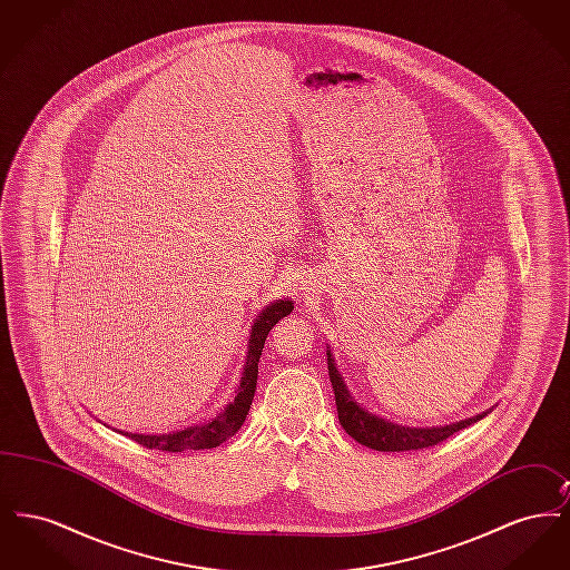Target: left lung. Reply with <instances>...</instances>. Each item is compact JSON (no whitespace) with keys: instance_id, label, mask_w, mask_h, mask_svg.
<instances>
[{"instance_id":"obj_1","label":"left lung","mask_w":570,"mask_h":570,"mask_svg":"<svg viewBox=\"0 0 570 570\" xmlns=\"http://www.w3.org/2000/svg\"><path fill=\"white\" fill-rule=\"evenodd\" d=\"M326 365H328V379L335 391V406H337V416L342 428L346 430V434L353 435L358 444H365L374 451H386V453H395V451H419V449H428L434 446L438 442L446 440L449 435L465 430L468 425L481 421L483 416H488L493 407H489L485 412L463 419L451 425H440V428H407L393 423L389 419H382L379 414L365 410L363 404H358L351 393V389L346 386V380L342 376V372L337 370L335 356L331 346H326Z\"/></svg>"}]
</instances>
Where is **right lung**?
I'll return each instance as SVG.
<instances>
[{
	"mask_svg": "<svg viewBox=\"0 0 570 570\" xmlns=\"http://www.w3.org/2000/svg\"><path fill=\"white\" fill-rule=\"evenodd\" d=\"M293 301L291 298H275L267 307L261 309L256 316L254 325L249 328V340H247V354H245L244 372L239 386L235 391V400H230L224 410L216 414L207 423H198L186 428L181 432H170V434H132V432H121L128 438H132L138 444L156 451H166V453H181V451H200V449H216L222 442L237 434L244 425L245 416L252 406L254 391H256V380H258V361L265 348V340L269 335L273 325L288 316L293 312Z\"/></svg>",
	"mask_w": 570,
	"mask_h": 570,
	"instance_id": "right-lung-1",
	"label": "right lung"
}]
</instances>
